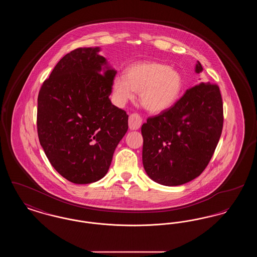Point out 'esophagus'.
I'll return each mask as SVG.
<instances>
[{"label":"esophagus","instance_id":"1","mask_svg":"<svg viewBox=\"0 0 257 257\" xmlns=\"http://www.w3.org/2000/svg\"><path fill=\"white\" fill-rule=\"evenodd\" d=\"M142 117L138 113H132L129 116V128L130 130H138L142 125Z\"/></svg>","mask_w":257,"mask_h":257}]
</instances>
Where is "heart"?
Wrapping results in <instances>:
<instances>
[{"mask_svg": "<svg viewBox=\"0 0 257 257\" xmlns=\"http://www.w3.org/2000/svg\"><path fill=\"white\" fill-rule=\"evenodd\" d=\"M181 73L160 62H141L132 65L126 76H117L112 83L114 97L125 103L140 93V103L146 110L159 113L172 107L183 90Z\"/></svg>", "mask_w": 257, "mask_h": 257, "instance_id": "1", "label": "heart"}]
</instances>
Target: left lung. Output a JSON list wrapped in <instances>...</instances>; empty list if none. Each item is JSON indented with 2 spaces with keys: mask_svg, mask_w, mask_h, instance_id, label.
<instances>
[{
  "mask_svg": "<svg viewBox=\"0 0 257 257\" xmlns=\"http://www.w3.org/2000/svg\"><path fill=\"white\" fill-rule=\"evenodd\" d=\"M199 61L196 73L202 72ZM222 100L217 85L199 83L169 110L142 126L143 164L149 178L164 186L192 181L205 170L220 140Z\"/></svg>",
  "mask_w": 257,
  "mask_h": 257,
  "instance_id": "obj_1",
  "label": "left lung"
}]
</instances>
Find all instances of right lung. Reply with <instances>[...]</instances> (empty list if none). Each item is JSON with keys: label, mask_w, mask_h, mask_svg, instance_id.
Returning <instances> with one entry per match:
<instances>
[{"label": "right lung", "mask_w": 257, "mask_h": 257, "mask_svg": "<svg viewBox=\"0 0 257 257\" xmlns=\"http://www.w3.org/2000/svg\"><path fill=\"white\" fill-rule=\"evenodd\" d=\"M100 47L78 48L57 63L37 98V133L53 168L75 184L109 171L128 130V114L111 104L116 74Z\"/></svg>", "instance_id": "add662e5"}]
</instances>
